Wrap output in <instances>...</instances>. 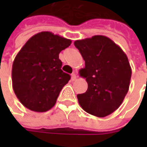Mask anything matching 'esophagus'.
I'll list each match as a JSON object with an SVG mask.
<instances>
[{"instance_id":"obj_1","label":"esophagus","mask_w":147,"mask_h":147,"mask_svg":"<svg viewBox=\"0 0 147 147\" xmlns=\"http://www.w3.org/2000/svg\"><path fill=\"white\" fill-rule=\"evenodd\" d=\"M77 79V76H76V74L74 73V74H72V75H71V80L72 81H75Z\"/></svg>"}]
</instances>
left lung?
<instances>
[{"mask_svg":"<svg viewBox=\"0 0 147 147\" xmlns=\"http://www.w3.org/2000/svg\"><path fill=\"white\" fill-rule=\"evenodd\" d=\"M74 46L85 60L79 74L88 84L87 92L77 96L78 103L90 115H109L120 106L128 92L132 69L127 55L101 35L77 40Z\"/></svg>","mask_w":147,"mask_h":147,"instance_id":"obj_1","label":"left lung"}]
</instances>
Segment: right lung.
Instances as JSON below:
<instances>
[{
    "mask_svg": "<svg viewBox=\"0 0 147 147\" xmlns=\"http://www.w3.org/2000/svg\"><path fill=\"white\" fill-rule=\"evenodd\" d=\"M71 42L51 32H41L17 54L12 66V85L26 108L46 112L55 105L60 91L70 79V75L61 69L59 54Z\"/></svg>",
    "mask_w": 147,
    "mask_h": 147,
    "instance_id": "1",
    "label": "right lung"
}]
</instances>
